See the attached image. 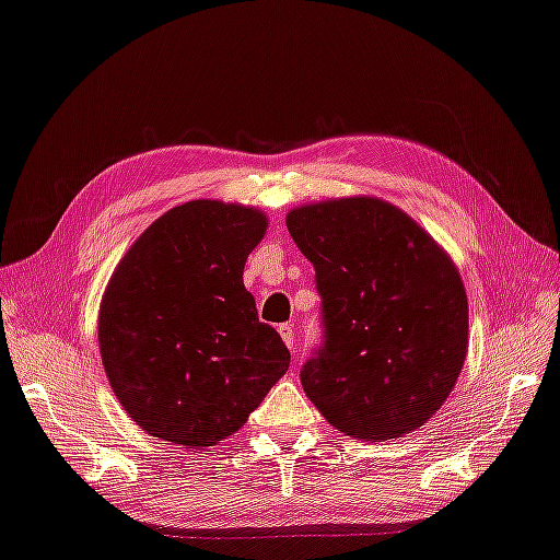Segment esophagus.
I'll return each instance as SVG.
<instances>
[{
	"label": "esophagus",
	"instance_id": "1",
	"mask_svg": "<svg viewBox=\"0 0 560 560\" xmlns=\"http://www.w3.org/2000/svg\"><path fill=\"white\" fill-rule=\"evenodd\" d=\"M278 331H280V336H282L284 346H288L290 351L294 353V329H292V324H280Z\"/></svg>",
	"mask_w": 560,
	"mask_h": 560
}]
</instances>
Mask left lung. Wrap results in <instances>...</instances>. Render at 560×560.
I'll return each mask as SVG.
<instances>
[{"mask_svg":"<svg viewBox=\"0 0 560 560\" xmlns=\"http://www.w3.org/2000/svg\"><path fill=\"white\" fill-rule=\"evenodd\" d=\"M290 236L316 270L326 343L302 387L346 436L387 441L424 427L468 353V294L448 253L380 197L294 207Z\"/></svg>","mask_w":560,"mask_h":560,"instance_id":"1","label":"left lung"}]
</instances>
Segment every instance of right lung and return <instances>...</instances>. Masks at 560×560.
Returning <instances> with one entry per match:
<instances>
[{"label": "right lung", "mask_w": 560, "mask_h": 560, "mask_svg": "<svg viewBox=\"0 0 560 560\" xmlns=\"http://www.w3.org/2000/svg\"><path fill=\"white\" fill-rule=\"evenodd\" d=\"M266 229L256 207L192 199L158 217L112 272L97 316L102 365L145 434L214 446L288 373V346L244 288Z\"/></svg>", "instance_id": "add662e5"}]
</instances>
